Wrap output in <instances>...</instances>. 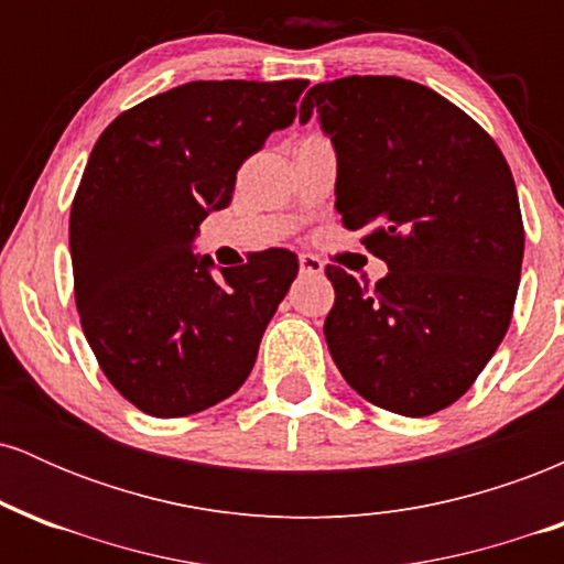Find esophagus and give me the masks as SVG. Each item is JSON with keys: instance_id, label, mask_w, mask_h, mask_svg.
I'll list each match as a JSON object with an SVG mask.
<instances>
[{"instance_id": "obj_1", "label": "esophagus", "mask_w": 564, "mask_h": 564, "mask_svg": "<svg viewBox=\"0 0 564 564\" xmlns=\"http://www.w3.org/2000/svg\"><path fill=\"white\" fill-rule=\"evenodd\" d=\"M300 270L304 275H321L323 273V262L313 254H300Z\"/></svg>"}]
</instances>
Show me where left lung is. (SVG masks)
Segmentation results:
<instances>
[{
	"instance_id": "left-lung-1",
	"label": "left lung",
	"mask_w": 564,
	"mask_h": 564,
	"mask_svg": "<svg viewBox=\"0 0 564 564\" xmlns=\"http://www.w3.org/2000/svg\"><path fill=\"white\" fill-rule=\"evenodd\" d=\"M313 113L339 156L341 225L390 268L358 283L326 264L328 352L368 403L430 416L475 384L511 323L525 251L514 177L471 116L400 76L315 84L300 119Z\"/></svg>"
}]
</instances>
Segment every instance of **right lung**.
Wrapping results in <instances>:
<instances>
[{"instance_id": "obj_1", "label": "right lung", "mask_w": 564, "mask_h": 564, "mask_svg": "<svg viewBox=\"0 0 564 564\" xmlns=\"http://www.w3.org/2000/svg\"><path fill=\"white\" fill-rule=\"evenodd\" d=\"M307 84L187 82L116 116L89 153L68 223L76 310L106 379L148 416L204 411L254 366L296 254L254 251L212 275L193 238Z\"/></svg>"}]
</instances>
